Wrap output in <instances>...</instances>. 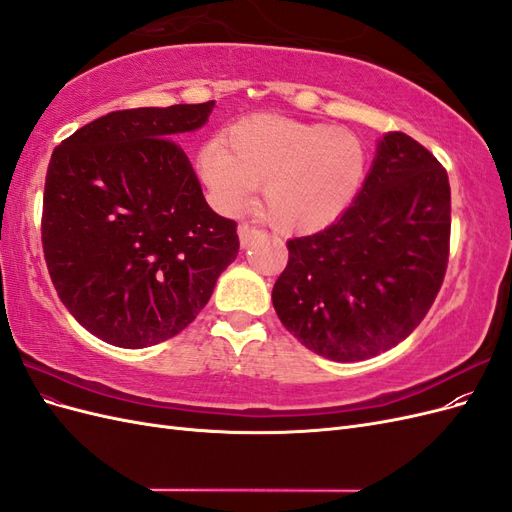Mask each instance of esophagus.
<instances>
[{"label": "esophagus", "mask_w": 512, "mask_h": 512, "mask_svg": "<svg viewBox=\"0 0 512 512\" xmlns=\"http://www.w3.org/2000/svg\"><path fill=\"white\" fill-rule=\"evenodd\" d=\"M258 235V228L256 226H252V224H241L239 226V241H241V245L245 247V245H250V241L254 239Z\"/></svg>", "instance_id": "obj_1"}]
</instances>
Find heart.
<instances>
[{"label":"heart","instance_id":"b5f03b06","mask_svg":"<svg viewBox=\"0 0 512 512\" xmlns=\"http://www.w3.org/2000/svg\"><path fill=\"white\" fill-rule=\"evenodd\" d=\"M200 168L226 205L262 185L269 220L288 232L329 226L361 190L367 149L352 130L256 115L200 153Z\"/></svg>","mask_w":512,"mask_h":512}]
</instances>
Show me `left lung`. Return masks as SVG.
Instances as JSON below:
<instances>
[{
    "mask_svg": "<svg viewBox=\"0 0 512 512\" xmlns=\"http://www.w3.org/2000/svg\"><path fill=\"white\" fill-rule=\"evenodd\" d=\"M448 247L444 166L408 134L389 132L342 218L288 241L273 307L312 352L339 363L371 359L404 342L427 316Z\"/></svg>",
    "mask_w": 512,
    "mask_h": 512,
    "instance_id": "left-lung-1",
    "label": "left lung"
}]
</instances>
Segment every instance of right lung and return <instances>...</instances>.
<instances>
[{
  "mask_svg": "<svg viewBox=\"0 0 512 512\" xmlns=\"http://www.w3.org/2000/svg\"><path fill=\"white\" fill-rule=\"evenodd\" d=\"M215 102L108 113L55 147L42 200V250L61 303L119 348L175 337L239 254L237 222L203 196L175 134Z\"/></svg>",
  "mask_w": 512,
  "mask_h": 512,
  "instance_id": "obj_1",
  "label": "right lung"
}]
</instances>
